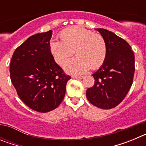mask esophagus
Returning a JSON list of instances; mask_svg holds the SVG:
<instances>
[{"label": "esophagus", "instance_id": "34e87169", "mask_svg": "<svg viewBox=\"0 0 146 146\" xmlns=\"http://www.w3.org/2000/svg\"><path fill=\"white\" fill-rule=\"evenodd\" d=\"M72 78L81 80V79H83V78H84V76H73V77H72Z\"/></svg>", "mask_w": 146, "mask_h": 146}]
</instances>
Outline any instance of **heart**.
Segmentation results:
<instances>
[{"label": "heart", "instance_id": "1", "mask_svg": "<svg viewBox=\"0 0 146 146\" xmlns=\"http://www.w3.org/2000/svg\"><path fill=\"white\" fill-rule=\"evenodd\" d=\"M60 37L63 42H51L50 52L59 65H63L74 52L77 57L64 66V70L69 74H83L90 67L96 69L105 60L106 42L100 34L80 27H72L62 32Z\"/></svg>", "mask_w": 146, "mask_h": 146}]
</instances>
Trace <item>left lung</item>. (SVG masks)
I'll list each match as a JSON object with an SVG mask.
<instances>
[{
    "instance_id": "1",
    "label": "left lung",
    "mask_w": 146,
    "mask_h": 146,
    "mask_svg": "<svg viewBox=\"0 0 146 146\" xmlns=\"http://www.w3.org/2000/svg\"><path fill=\"white\" fill-rule=\"evenodd\" d=\"M106 42L107 55L101 67L92 74L93 87L86 91L93 105L111 109L122 102L132 85L135 74V55L123 38L103 28H96Z\"/></svg>"
}]
</instances>
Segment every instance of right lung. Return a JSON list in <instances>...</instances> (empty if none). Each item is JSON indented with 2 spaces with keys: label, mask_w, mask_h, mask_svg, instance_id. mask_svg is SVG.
Segmentation results:
<instances>
[{
  "label": "right lung",
  "mask_w": 146,
  "mask_h": 146,
  "mask_svg": "<svg viewBox=\"0 0 146 146\" xmlns=\"http://www.w3.org/2000/svg\"><path fill=\"white\" fill-rule=\"evenodd\" d=\"M52 31L30 36L15 50L10 77L22 101L31 109L47 113L59 106L70 76L55 63L50 52Z\"/></svg>",
  "instance_id": "add662e5"
}]
</instances>
